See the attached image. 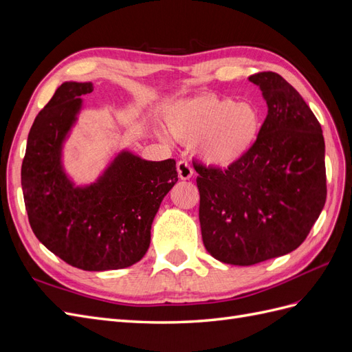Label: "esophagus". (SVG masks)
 <instances>
[{
    "label": "esophagus",
    "instance_id": "obj_1",
    "mask_svg": "<svg viewBox=\"0 0 352 352\" xmlns=\"http://www.w3.org/2000/svg\"><path fill=\"white\" fill-rule=\"evenodd\" d=\"M177 173H179L180 179L188 180L192 177L194 168L190 167V164L186 162V160H180V162H177Z\"/></svg>",
    "mask_w": 352,
    "mask_h": 352
}]
</instances>
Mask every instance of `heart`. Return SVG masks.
<instances>
[{"instance_id":"heart-1","label":"heart","mask_w":352,"mask_h":352,"mask_svg":"<svg viewBox=\"0 0 352 352\" xmlns=\"http://www.w3.org/2000/svg\"><path fill=\"white\" fill-rule=\"evenodd\" d=\"M166 122L177 141L194 144L202 162L216 167L239 162L261 127L260 113L252 104L211 94L173 104L166 111Z\"/></svg>"}]
</instances>
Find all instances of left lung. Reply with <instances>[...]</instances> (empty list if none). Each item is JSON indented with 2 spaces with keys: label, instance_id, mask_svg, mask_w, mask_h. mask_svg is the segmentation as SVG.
Returning <instances> with one entry per match:
<instances>
[{
  "label": "left lung",
  "instance_id": "8db88e82",
  "mask_svg": "<svg viewBox=\"0 0 352 352\" xmlns=\"http://www.w3.org/2000/svg\"><path fill=\"white\" fill-rule=\"evenodd\" d=\"M260 87L267 117L239 162L199 175V225L216 260L252 265L296 250L326 202L322 126L298 91L274 72L248 78Z\"/></svg>",
  "mask_w": 352,
  "mask_h": 352
}]
</instances>
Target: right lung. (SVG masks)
Instances as JSON below:
<instances>
[{"mask_svg": "<svg viewBox=\"0 0 352 352\" xmlns=\"http://www.w3.org/2000/svg\"><path fill=\"white\" fill-rule=\"evenodd\" d=\"M91 82H65L30 127L22 189L35 236L63 261L88 272L124 269L150 247L151 225L177 182L176 162L122 151L97 182L74 186L61 164L63 142Z\"/></svg>", "mask_w": 352, "mask_h": 352, "instance_id": "right-lung-1", "label": "right lung"}]
</instances>
